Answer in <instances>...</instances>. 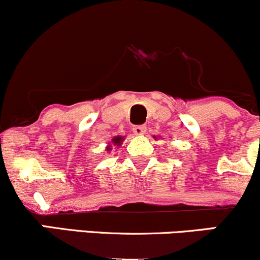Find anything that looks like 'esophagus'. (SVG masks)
Segmentation results:
<instances>
[{
	"mask_svg": "<svg viewBox=\"0 0 260 260\" xmlns=\"http://www.w3.org/2000/svg\"><path fill=\"white\" fill-rule=\"evenodd\" d=\"M145 131H147V127L145 126H134L133 127V133L136 134V136H143V134L145 133Z\"/></svg>",
	"mask_w": 260,
	"mask_h": 260,
	"instance_id": "34e87169",
	"label": "esophagus"
}]
</instances>
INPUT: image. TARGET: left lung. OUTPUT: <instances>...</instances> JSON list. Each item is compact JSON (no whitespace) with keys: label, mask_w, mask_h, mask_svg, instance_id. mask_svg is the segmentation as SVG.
I'll list each match as a JSON object with an SVG mask.
<instances>
[{"label":"left lung","mask_w":260,"mask_h":260,"mask_svg":"<svg viewBox=\"0 0 260 260\" xmlns=\"http://www.w3.org/2000/svg\"><path fill=\"white\" fill-rule=\"evenodd\" d=\"M154 138H156V137H154Z\"/></svg>","instance_id":"8db88e82"}]
</instances>
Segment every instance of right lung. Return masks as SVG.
<instances>
[{
	"label": "right lung",
	"mask_w": 260,
	"mask_h": 260,
	"mask_svg": "<svg viewBox=\"0 0 260 260\" xmlns=\"http://www.w3.org/2000/svg\"><path fill=\"white\" fill-rule=\"evenodd\" d=\"M123 137H121V136H117V137H115V138H112V144L115 145V147H120V145H122V143H123ZM106 150L107 151H110V150H112V147H111V144H107V147H106Z\"/></svg>",
	"instance_id": "add662e5"
}]
</instances>
